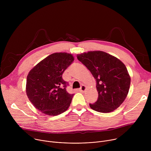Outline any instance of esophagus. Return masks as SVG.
Instances as JSON below:
<instances>
[{
  "label": "esophagus",
  "mask_w": 151,
  "mask_h": 151,
  "mask_svg": "<svg viewBox=\"0 0 151 151\" xmlns=\"http://www.w3.org/2000/svg\"><path fill=\"white\" fill-rule=\"evenodd\" d=\"M85 90H86V87L85 85H82V87L79 89V91H80V92H83L84 91H85Z\"/></svg>",
  "instance_id": "1"
}]
</instances>
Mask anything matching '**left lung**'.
I'll return each mask as SVG.
<instances>
[{"instance_id":"left-lung-1","label":"left lung","mask_w":151,"mask_h":151,"mask_svg":"<svg viewBox=\"0 0 151 151\" xmlns=\"http://www.w3.org/2000/svg\"><path fill=\"white\" fill-rule=\"evenodd\" d=\"M77 58L91 72L96 81L99 97L91 108L97 112L114 111L125 99L130 77L124 64L103 51H90L77 55Z\"/></svg>"}]
</instances>
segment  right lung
<instances>
[{
	"mask_svg": "<svg viewBox=\"0 0 151 151\" xmlns=\"http://www.w3.org/2000/svg\"><path fill=\"white\" fill-rule=\"evenodd\" d=\"M74 58L70 54L54 53L39 62L27 77V96L41 112L56 116L70 106L73 94L66 91L69 85L62 75Z\"/></svg>",
	"mask_w": 151,
	"mask_h": 151,
	"instance_id": "1",
	"label": "right lung"
}]
</instances>
